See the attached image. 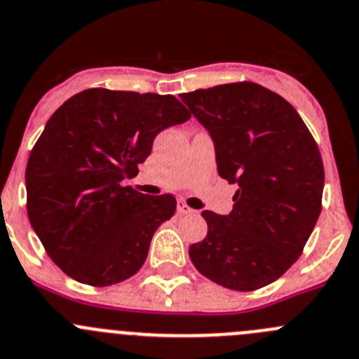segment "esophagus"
Here are the masks:
<instances>
[{
  "label": "esophagus",
  "mask_w": 359,
  "mask_h": 359,
  "mask_svg": "<svg viewBox=\"0 0 359 359\" xmlns=\"http://www.w3.org/2000/svg\"><path fill=\"white\" fill-rule=\"evenodd\" d=\"M177 212H179L180 215H187V214H194L196 210L191 208L187 203H184V201H179V203H177Z\"/></svg>",
  "instance_id": "1"
}]
</instances>
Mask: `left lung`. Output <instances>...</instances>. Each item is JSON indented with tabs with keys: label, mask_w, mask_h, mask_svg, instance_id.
<instances>
[{
	"label": "left lung",
	"mask_w": 359,
	"mask_h": 359,
	"mask_svg": "<svg viewBox=\"0 0 359 359\" xmlns=\"http://www.w3.org/2000/svg\"><path fill=\"white\" fill-rule=\"evenodd\" d=\"M180 98L210 133L219 175L238 186L228 215L201 212L208 231L189 247L191 261L228 290L268 286L300 257L321 214L318 144L293 105L259 83H222Z\"/></svg>",
	"instance_id": "1"
}]
</instances>
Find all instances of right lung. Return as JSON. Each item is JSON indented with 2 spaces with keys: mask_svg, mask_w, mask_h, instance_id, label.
<instances>
[{
  "mask_svg": "<svg viewBox=\"0 0 359 359\" xmlns=\"http://www.w3.org/2000/svg\"><path fill=\"white\" fill-rule=\"evenodd\" d=\"M189 117L172 95L103 87L52 114L27 159V217L66 276L105 287L140 270L177 201L138 193L126 179L137 175L158 133Z\"/></svg>",
  "mask_w": 359,
  "mask_h": 359,
  "instance_id": "1",
  "label": "right lung"
}]
</instances>
